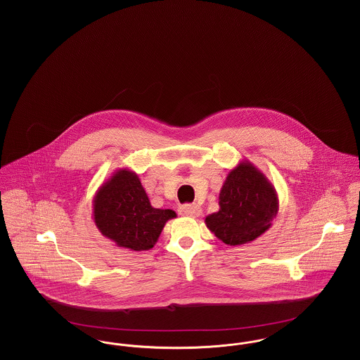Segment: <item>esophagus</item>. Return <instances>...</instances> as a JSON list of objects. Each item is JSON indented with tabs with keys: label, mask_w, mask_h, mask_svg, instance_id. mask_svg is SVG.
<instances>
[{
	"label": "esophagus",
	"mask_w": 360,
	"mask_h": 360,
	"mask_svg": "<svg viewBox=\"0 0 360 360\" xmlns=\"http://www.w3.org/2000/svg\"><path fill=\"white\" fill-rule=\"evenodd\" d=\"M201 213H202V209H201V206L195 205V204H193V205H182L179 207V214H182V216H188V217H198V216H201Z\"/></svg>",
	"instance_id": "esophagus-1"
}]
</instances>
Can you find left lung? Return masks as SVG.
<instances>
[{
	"label": "left lung",
	"mask_w": 360,
	"mask_h": 360,
	"mask_svg": "<svg viewBox=\"0 0 360 360\" xmlns=\"http://www.w3.org/2000/svg\"><path fill=\"white\" fill-rule=\"evenodd\" d=\"M219 205V212L205 217L207 229L228 245H241L257 239L273 225L279 200L270 179L244 159L228 172Z\"/></svg>",
	"instance_id": "1"
}]
</instances>
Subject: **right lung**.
I'll list each match as a JSON object with an SVG mask.
<instances>
[{"instance_id": "1", "label": "right lung", "mask_w": 360, "mask_h": 360, "mask_svg": "<svg viewBox=\"0 0 360 360\" xmlns=\"http://www.w3.org/2000/svg\"><path fill=\"white\" fill-rule=\"evenodd\" d=\"M176 217L172 209L151 205L136 172L122 167L96 191L93 220L117 247L147 251L154 247L166 223Z\"/></svg>"}]
</instances>
